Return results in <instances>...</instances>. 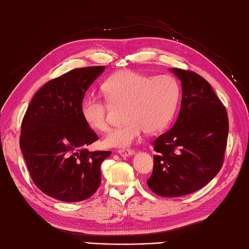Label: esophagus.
<instances>
[{"label": "esophagus", "instance_id": "1", "mask_svg": "<svg viewBox=\"0 0 249 249\" xmlns=\"http://www.w3.org/2000/svg\"><path fill=\"white\" fill-rule=\"evenodd\" d=\"M117 152L123 157H131L134 154V150H132V149H119Z\"/></svg>", "mask_w": 249, "mask_h": 249}]
</instances>
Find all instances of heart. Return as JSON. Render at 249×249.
Listing matches in <instances>:
<instances>
[{
	"instance_id": "obj_1",
	"label": "heart",
	"mask_w": 249,
	"mask_h": 249,
	"mask_svg": "<svg viewBox=\"0 0 249 249\" xmlns=\"http://www.w3.org/2000/svg\"><path fill=\"white\" fill-rule=\"evenodd\" d=\"M103 91L113 106H124L125 124L110 130L103 143L108 148H124L147 133L162 131L170 123L178 106L180 88L170 75L152 76L125 70L113 75L103 84ZM97 96L88 95L81 106L85 124L92 130L108 126L109 104Z\"/></svg>"
}]
</instances>
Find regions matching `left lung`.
I'll return each mask as SVG.
<instances>
[{"label":"left lung","instance_id":"8db88e82","mask_svg":"<svg viewBox=\"0 0 249 249\" xmlns=\"http://www.w3.org/2000/svg\"><path fill=\"white\" fill-rule=\"evenodd\" d=\"M181 82L178 118L152 142L153 170L147 184L154 194L179 197L200 190L222 168L228 116L211 85L192 71L169 69Z\"/></svg>","mask_w":249,"mask_h":249}]
</instances>
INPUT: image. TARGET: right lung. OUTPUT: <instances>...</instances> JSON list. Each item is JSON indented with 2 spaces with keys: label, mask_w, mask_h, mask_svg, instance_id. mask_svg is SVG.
I'll return each instance as SVG.
<instances>
[{
  "label": "right lung",
  "mask_w": 249,
  "mask_h": 249,
  "mask_svg": "<svg viewBox=\"0 0 249 249\" xmlns=\"http://www.w3.org/2000/svg\"><path fill=\"white\" fill-rule=\"evenodd\" d=\"M106 69L78 68L49 81L33 97L21 124L20 148L36 186L66 202L85 200L101 183L110 151H89L98 141L81 114L86 90Z\"/></svg>",
  "instance_id": "1"
}]
</instances>
